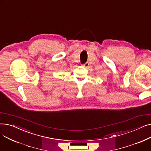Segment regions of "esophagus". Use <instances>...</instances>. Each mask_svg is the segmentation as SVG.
I'll return each mask as SVG.
<instances>
[{
  "instance_id": "obj_1",
  "label": "esophagus",
  "mask_w": 151,
  "mask_h": 151,
  "mask_svg": "<svg viewBox=\"0 0 151 151\" xmlns=\"http://www.w3.org/2000/svg\"><path fill=\"white\" fill-rule=\"evenodd\" d=\"M89 63L88 62H86V63H84V64H83L82 66L85 67V68H88L89 67Z\"/></svg>"
}]
</instances>
